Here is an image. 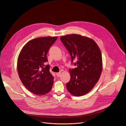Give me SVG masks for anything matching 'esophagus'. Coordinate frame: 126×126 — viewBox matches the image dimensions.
Listing matches in <instances>:
<instances>
[{"label": "esophagus", "instance_id": "obj_1", "mask_svg": "<svg viewBox=\"0 0 126 126\" xmlns=\"http://www.w3.org/2000/svg\"><path fill=\"white\" fill-rule=\"evenodd\" d=\"M56 76H57L58 77H60V76H61V72L57 73H56Z\"/></svg>", "mask_w": 126, "mask_h": 126}]
</instances>
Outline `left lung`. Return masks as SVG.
Listing matches in <instances>:
<instances>
[{
    "label": "left lung",
    "instance_id": "obj_1",
    "mask_svg": "<svg viewBox=\"0 0 126 126\" xmlns=\"http://www.w3.org/2000/svg\"><path fill=\"white\" fill-rule=\"evenodd\" d=\"M60 40L68 51L72 63L77 66L70 69L71 78L66 83L67 91L75 96H83L91 91L100 78L102 69V53L93 39L79 34L60 37Z\"/></svg>",
    "mask_w": 126,
    "mask_h": 126
}]
</instances>
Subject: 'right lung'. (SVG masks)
<instances>
[{"mask_svg": "<svg viewBox=\"0 0 126 126\" xmlns=\"http://www.w3.org/2000/svg\"><path fill=\"white\" fill-rule=\"evenodd\" d=\"M58 37L32 39L21 50L17 60V71L24 86L33 94L43 95L52 88L54 77L49 72L47 54Z\"/></svg>", "mask_w": 126, "mask_h": 126, "instance_id": "1", "label": "right lung"}]
</instances>
